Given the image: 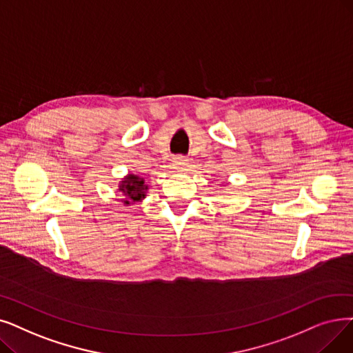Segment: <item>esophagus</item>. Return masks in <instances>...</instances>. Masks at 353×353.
I'll list each match as a JSON object with an SVG mask.
<instances>
[{"instance_id":"esophagus-1","label":"esophagus","mask_w":353,"mask_h":353,"mask_svg":"<svg viewBox=\"0 0 353 353\" xmlns=\"http://www.w3.org/2000/svg\"><path fill=\"white\" fill-rule=\"evenodd\" d=\"M174 167L179 168V170H186V168L189 167V159L185 157V156H177L174 160Z\"/></svg>"}]
</instances>
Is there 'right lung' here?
Instances as JSON below:
<instances>
[{
  "mask_svg": "<svg viewBox=\"0 0 353 353\" xmlns=\"http://www.w3.org/2000/svg\"><path fill=\"white\" fill-rule=\"evenodd\" d=\"M147 189L148 186H145V183L141 177L135 174H128L124 180L121 181L118 190L125 194V199L122 202L131 205L135 202H140L141 199H144Z\"/></svg>",
  "mask_w": 353,
  "mask_h": 353,
  "instance_id": "1",
  "label": "right lung"
}]
</instances>
